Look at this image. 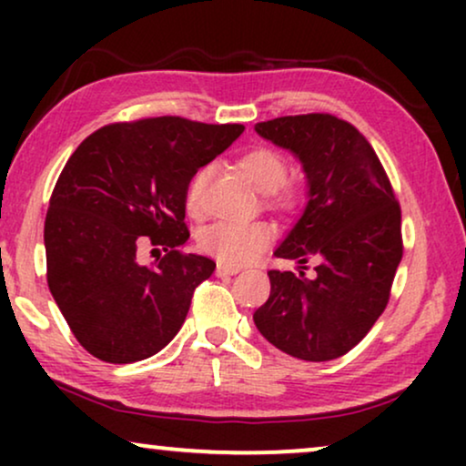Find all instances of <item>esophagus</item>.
I'll use <instances>...</instances> for the list:
<instances>
[{
    "label": "esophagus",
    "instance_id": "obj_1",
    "mask_svg": "<svg viewBox=\"0 0 466 466\" xmlns=\"http://www.w3.org/2000/svg\"><path fill=\"white\" fill-rule=\"evenodd\" d=\"M235 273H239V267H231V265H222V263H218V267H216V276H218V278L235 276Z\"/></svg>",
    "mask_w": 466,
    "mask_h": 466
}]
</instances>
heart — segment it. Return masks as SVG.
I'll return each mask as SVG.
<instances>
[{
    "label": "heart",
    "mask_w": 466,
    "mask_h": 466,
    "mask_svg": "<svg viewBox=\"0 0 466 466\" xmlns=\"http://www.w3.org/2000/svg\"><path fill=\"white\" fill-rule=\"evenodd\" d=\"M238 167L248 180L263 193H269L273 206L290 208L295 203V190L284 187L286 161L279 152L257 146L238 158ZM209 180V167H199L187 184L188 214L199 216L203 208V190ZM199 248L212 258L228 265H246L258 257L273 241V227L267 222H214L199 233Z\"/></svg>",
    "instance_id": "obj_1"
}]
</instances>
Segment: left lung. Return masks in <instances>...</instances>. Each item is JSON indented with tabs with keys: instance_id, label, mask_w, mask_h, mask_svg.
I'll list each match as a JSON object with an SVG mask.
<instances>
[{
	"instance_id": "8db88e82",
	"label": "left lung",
	"mask_w": 466,
	"mask_h": 466,
	"mask_svg": "<svg viewBox=\"0 0 466 466\" xmlns=\"http://www.w3.org/2000/svg\"><path fill=\"white\" fill-rule=\"evenodd\" d=\"M254 131L292 152L308 180L301 218L273 254L301 265L320 258L311 279L271 269V295L254 311V324L295 359H339L386 309L403 257L390 180L365 136L330 114L273 118Z\"/></svg>"
}]
</instances>
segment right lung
<instances>
[{"mask_svg":"<svg viewBox=\"0 0 466 466\" xmlns=\"http://www.w3.org/2000/svg\"><path fill=\"white\" fill-rule=\"evenodd\" d=\"M244 125L180 116L101 127L82 142L55 184L44 222L46 278L80 346L125 365L174 339L197 286L216 263L184 254L190 238L187 184L241 136ZM163 247L144 266L138 248Z\"/></svg>","mask_w":466,"mask_h":466,"instance_id":"right-lung-1","label":"right lung"}]
</instances>
